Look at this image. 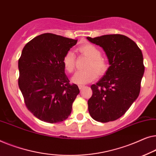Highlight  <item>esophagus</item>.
Segmentation results:
<instances>
[{
    "label": "esophagus",
    "mask_w": 156,
    "mask_h": 156,
    "mask_svg": "<svg viewBox=\"0 0 156 156\" xmlns=\"http://www.w3.org/2000/svg\"><path fill=\"white\" fill-rule=\"evenodd\" d=\"M84 87H85L84 85H78V87H79V89H80V90H82Z\"/></svg>",
    "instance_id": "34e87169"
}]
</instances>
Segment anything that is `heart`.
<instances>
[{
	"label": "heart",
	"mask_w": 156,
	"mask_h": 156,
	"mask_svg": "<svg viewBox=\"0 0 156 156\" xmlns=\"http://www.w3.org/2000/svg\"><path fill=\"white\" fill-rule=\"evenodd\" d=\"M78 51L89 60L85 65L87 69L76 73L71 78L72 82L76 84H86L95 80L98 74L102 75L106 72L107 63L101 57L100 50L95 45L85 44L79 47ZM63 64L69 73H73L76 68V56L73 51H69L66 54L63 59Z\"/></svg>",
	"instance_id": "heart-1"
}]
</instances>
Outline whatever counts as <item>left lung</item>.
<instances>
[{"label": "left lung", "instance_id": "1", "mask_svg": "<svg viewBox=\"0 0 156 156\" xmlns=\"http://www.w3.org/2000/svg\"><path fill=\"white\" fill-rule=\"evenodd\" d=\"M108 58L105 76L91 85L88 111L95 121L106 123L119 119L139 97L145 67L141 50L130 38L122 34H106L91 38Z\"/></svg>", "mask_w": 156, "mask_h": 156}]
</instances>
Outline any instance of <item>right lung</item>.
I'll return each mask as SVG.
<instances>
[{
	"label": "right lung",
	"instance_id": "right-lung-1",
	"mask_svg": "<svg viewBox=\"0 0 156 156\" xmlns=\"http://www.w3.org/2000/svg\"><path fill=\"white\" fill-rule=\"evenodd\" d=\"M77 41L45 33L32 39L22 51L18 85L28 110L41 121L54 124L71 115L80 90L69 83L63 59Z\"/></svg>",
	"mask_w": 156,
	"mask_h": 156
}]
</instances>
